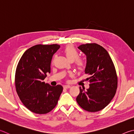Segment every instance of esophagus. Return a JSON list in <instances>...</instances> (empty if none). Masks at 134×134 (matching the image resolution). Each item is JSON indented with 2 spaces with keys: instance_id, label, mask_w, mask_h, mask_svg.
<instances>
[{
  "instance_id": "obj_1",
  "label": "esophagus",
  "mask_w": 134,
  "mask_h": 134,
  "mask_svg": "<svg viewBox=\"0 0 134 134\" xmlns=\"http://www.w3.org/2000/svg\"><path fill=\"white\" fill-rule=\"evenodd\" d=\"M63 87H64V88H70V87H71V86H69V85H64V86H63Z\"/></svg>"
}]
</instances>
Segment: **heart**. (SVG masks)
Wrapping results in <instances>:
<instances>
[{
    "label": "heart",
    "mask_w": 134,
    "mask_h": 134,
    "mask_svg": "<svg viewBox=\"0 0 134 134\" xmlns=\"http://www.w3.org/2000/svg\"><path fill=\"white\" fill-rule=\"evenodd\" d=\"M63 52L70 60L72 61L75 60V58L76 59H75V63H76L78 68L79 69H82L84 67L85 65L84 61L81 59H77L78 55H79V52L73 45H67L63 49Z\"/></svg>",
    "instance_id": "1"
}]
</instances>
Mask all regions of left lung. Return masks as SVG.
I'll use <instances>...</instances> for the list:
<instances>
[{
	"mask_svg": "<svg viewBox=\"0 0 134 134\" xmlns=\"http://www.w3.org/2000/svg\"><path fill=\"white\" fill-rule=\"evenodd\" d=\"M87 57L85 74L89 77L90 87L87 90L80 87L76 101L84 110L97 112L108 105L115 96L118 79L115 66L105 48L96 43L78 47Z\"/></svg>",
	"mask_w": 134,
	"mask_h": 134,
	"instance_id": "obj_1",
	"label": "left lung"
}]
</instances>
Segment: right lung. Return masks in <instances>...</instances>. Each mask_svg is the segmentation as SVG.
<instances>
[{
  "instance_id": "obj_1",
  "label": "right lung",
  "mask_w": 134,
  "mask_h": 134,
  "mask_svg": "<svg viewBox=\"0 0 134 134\" xmlns=\"http://www.w3.org/2000/svg\"><path fill=\"white\" fill-rule=\"evenodd\" d=\"M60 47L57 44L34 46L24 53L17 65L16 92L24 105L34 113L50 112L63 91L61 85L51 86L43 81L47 72H50L53 55Z\"/></svg>"
}]
</instances>
